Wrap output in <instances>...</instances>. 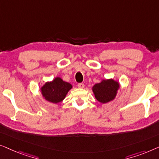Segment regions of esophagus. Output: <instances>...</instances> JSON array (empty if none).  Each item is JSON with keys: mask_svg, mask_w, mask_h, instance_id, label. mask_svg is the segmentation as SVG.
<instances>
[{"mask_svg": "<svg viewBox=\"0 0 159 159\" xmlns=\"http://www.w3.org/2000/svg\"><path fill=\"white\" fill-rule=\"evenodd\" d=\"M78 87L80 89H84V84H82V83H80V84H78Z\"/></svg>", "mask_w": 159, "mask_h": 159, "instance_id": "34e87169", "label": "esophagus"}]
</instances>
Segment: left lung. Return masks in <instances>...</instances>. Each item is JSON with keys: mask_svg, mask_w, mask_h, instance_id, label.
Here are the masks:
<instances>
[{"mask_svg": "<svg viewBox=\"0 0 159 159\" xmlns=\"http://www.w3.org/2000/svg\"><path fill=\"white\" fill-rule=\"evenodd\" d=\"M119 89L120 84L117 81L113 79H107L96 84L93 86L92 91L96 99L102 104H105L115 99Z\"/></svg>", "mask_w": 159, "mask_h": 159, "instance_id": "left-lung-1", "label": "left lung"}]
</instances>
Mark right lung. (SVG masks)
Returning <instances> with one entry per match:
<instances>
[{"label": "right lung", "mask_w": 159, "mask_h": 159, "mask_svg": "<svg viewBox=\"0 0 159 159\" xmlns=\"http://www.w3.org/2000/svg\"><path fill=\"white\" fill-rule=\"evenodd\" d=\"M72 85L56 77L50 82H46L41 87L42 97L48 102L57 104L66 98L67 93L72 89Z\"/></svg>", "instance_id": "add662e5"}]
</instances>
